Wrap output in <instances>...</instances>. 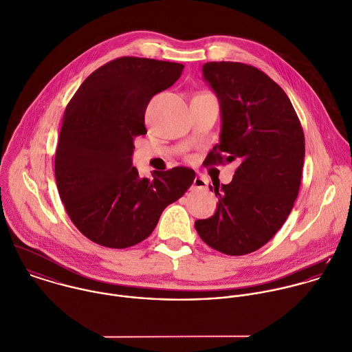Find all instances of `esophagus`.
I'll return each instance as SVG.
<instances>
[{"label": "esophagus", "mask_w": 352, "mask_h": 352, "mask_svg": "<svg viewBox=\"0 0 352 352\" xmlns=\"http://www.w3.org/2000/svg\"><path fill=\"white\" fill-rule=\"evenodd\" d=\"M207 179L204 178V177H196L195 179H193V188H196V189H204L206 186H207Z\"/></svg>", "instance_id": "esophagus-1"}]
</instances>
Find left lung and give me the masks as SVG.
<instances>
[{
  "label": "left lung",
  "mask_w": 352,
  "mask_h": 352,
  "mask_svg": "<svg viewBox=\"0 0 352 352\" xmlns=\"http://www.w3.org/2000/svg\"><path fill=\"white\" fill-rule=\"evenodd\" d=\"M204 78L219 98L220 142L207 164L239 163L210 219L196 220L200 238L227 256L264 246L280 230L299 193L305 135L288 99L268 74L242 63H207Z\"/></svg>",
  "instance_id": "8db88e82"
}]
</instances>
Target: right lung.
Here are the masks:
<instances>
[{"mask_svg": "<svg viewBox=\"0 0 352 352\" xmlns=\"http://www.w3.org/2000/svg\"><path fill=\"white\" fill-rule=\"evenodd\" d=\"M184 65L120 57L92 72L73 95L56 149L60 197L77 230L92 242L125 249L155 230L163 210L181 199L196 174L188 167L140 178L133 139L145 135V109L171 87Z\"/></svg>", "mask_w": 352, "mask_h": 352, "instance_id": "obj_1", "label": "right lung"}]
</instances>
